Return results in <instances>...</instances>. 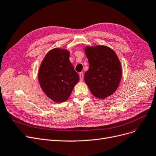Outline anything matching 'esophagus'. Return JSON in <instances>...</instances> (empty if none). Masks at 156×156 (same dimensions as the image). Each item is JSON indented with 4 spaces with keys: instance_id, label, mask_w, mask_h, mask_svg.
Returning <instances> with one entry per match:
<instances>
[{
    "instance_id": "obj_1",
    "label": "esophagus",
    "mask_w": 156,
    "mask_h": 156,
    "mask_svg": "<svg viewBox=\"0 0 156 156\" xmlns=\"http://www.w3.org/2000/svg\"><path fill=\"white\" fill-rule=\"evenodd\" d=\"M79 75H80V82H83V73H82V72L80 73Z\"/></svg>"
}]
</instances>
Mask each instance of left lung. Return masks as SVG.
I'll return each instance as SVG.
<instances>
[{
	"instance_id": "1",
	"label": "left lung",
	"mask_w": 156,
	"mask_h": 156,
	"mask_svg": "<svg viewBox=\"0 0 156 156\" xmlns=\"http://www.w3.org/2000/svg\"><path fill=\"white\" fill-rule=\"evenodd\" d=\"M89 68L84 79L91 93L99 99H105L113 94L120 83L122 68L119 59L109 47L98 45L85 48Z\"/></svg>"
}]
</instances>
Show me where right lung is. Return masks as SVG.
Here are the masks:
<instances>
[{
  "label": "right lung",
  "instance_id": "add662e5",
  "mask_svg": "<svg viewBox=\"0 0 156 156\" xmlns=\"http://www.w3.org/2000/svg\"><path fill=\"white\" fill-rule=\"evenodd\" d=\"M80 79L69 60V51L54 48L46 54L39 67L41 87L50 99L62 103L70 96Z\"/></svg>",
  "mask_w": 156,
  "mask_h": 156
}]
</instances>
